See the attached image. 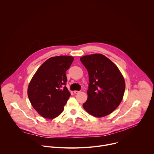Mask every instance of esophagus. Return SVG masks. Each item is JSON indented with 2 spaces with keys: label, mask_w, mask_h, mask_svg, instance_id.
Returning <instances> with one entry per match:
<instances>
[{
  "label": "esophagus",
  "mask_w": 154,
  "mask_h": 154,
  "mask_svg": "<svg viewBox=\"0 0 154 154\" xmlns=\"http://www.w3.org/2000/svg\"><path fill=\"white\" fill-rule=\"evenodd\" d=\"M74 94H79L80 93V91H74Z\"/></svg>",
  "instance_id": "34e87169"
}]
</instances>
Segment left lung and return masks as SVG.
<instances>
[{"mask_svg": "<svg viewBox=\"0 0 154 154\" xmlns=\"http://www.w3.org/2000/svg\"><path fill=\"white\" fill-rule=\"evenodd\" d=\"M80 59L88 72L90 82L84 109L97 118L110 114L119 106L124 94L125 85L122 74L102 54L86 55Z\"/></svg>", "mask_w": 154, "mask_h": 154, "instance_id": "1", "label": "left lung"}]
</instances>
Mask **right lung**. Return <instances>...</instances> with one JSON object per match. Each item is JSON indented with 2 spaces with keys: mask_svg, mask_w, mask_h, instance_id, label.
<instances>
[{
  "mask_svg": "<svg viewBox=\"0 0 154 154\" xmlns=\"http://www.w3.org/2000/svg\"><path fill=\"white\" fill-rule=\"evenodd\" d=\"M74 60L71 56L47 60L38 68L28 87V97L35 110L42 117L53 119L60 115L71 94L66 87V72Z\"/></svg>",
  "mask_w": 154,
  "mask_h": 154,
  "instance_id": "add662e5",
  "label": "right lung"
}]
</instances>
